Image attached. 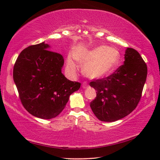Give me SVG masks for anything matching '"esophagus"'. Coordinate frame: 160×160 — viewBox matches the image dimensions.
Masks as SVG:
<instances>
[{
    "instance_id": "obj_1",
    "label": "esophagus",
    "mask_w": 160,
    "mask_h": 160,
    "mask_svg": "<svg viewBox=\"0 0 160 160\" xmlns=\"http://www.w3.org/2000/svg\"><path fill=\"white\" fill-rule=\"evenodd\" d=\"M82 88H83V89H86L87 88H88L89 85H88V83H87L86 82H84L82 83Z\"/></svg>"
}]
</instances>
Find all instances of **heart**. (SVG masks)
<instances>
[{
    "label": "heart",
    "instance_id": "1",
    "mask_svg": "<svg viewBox=\"0 0 160 160\" xmlns=\"http://www.w3.org/2000/svg\"><path fill=\"white\" fill-rule=\"evenodd\" d=\"M72 56L75 61L82 64L83 75L91 79H102L109 76L114 71L120 59V53L116 48L104 45L78 49ZM78 67L74 59L68 56L66 61L68 72L75 74Z\"/></svg>",
    "mask_w": 160,
    "mask_h": 160
}]
</instances>
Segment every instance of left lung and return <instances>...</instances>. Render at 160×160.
<instances>
[{
  "mask_svg": "<svg viewBox=\"0 0 160 160\" xmlns=\"http://www.w3.org/2000/svg\"><path fill=\"white\" fill-rule=\"evenodd\" d=\"M123 65L109 76L94 80L90 85L97 97L90 103L99 120L113 122L128 116L141 97L148 74L147 65L136 50L127 48Z\"/></svg>",
  "mask_w": 160,
  "mask_h": 160,
  "instance_id": "left-lung-1",
  "label": "left lung"
}]
</instances>
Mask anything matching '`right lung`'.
Returning a JSON list of instances; mask_svg holds the SVG:
<instances>
[{"mask_svg": "<svg viewBox=\"0 0 160 160\" xmlns=\"http://www.w3.org/2000/svg\"><path fill=\"white\" fill-rule=\"evenodd\" d=\"M42 42L29 46L20 53L13 68V80L23 107L35 117L55 118L66 107L69 97L80 83L62 73V55L49 51Z\"/></svg>", "mask_w": 160, "mask_h": 160, "instance_id": "obj_1", "label": "right lung"}]
</instances>
